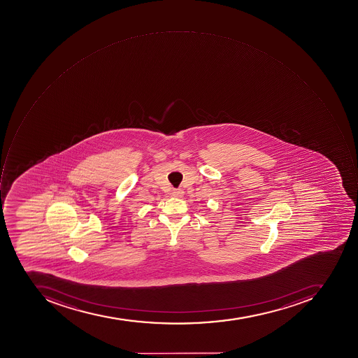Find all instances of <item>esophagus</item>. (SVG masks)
I'll use <instances>...</instances> for the list:
<instances>
[{
  "instance_id": "obj_1",
  "label": "esophagus",
  "mask_w": 358,
  "mask_h": 358,
  "mask_svg": "<svg viewBox=\"0 0 358 358\" xmlns=\"http://www.w3.org/2000/svg\"><path fill=\"white\" fill-rule=\"evenodd\" d=\"M172 195L176 198H182L184 196V192L182 189H174L173 190Z\"/></svg>"
}]
</instances>
